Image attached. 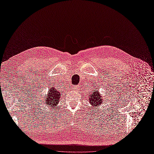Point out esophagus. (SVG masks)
<instances>
[{"mask_svg":"<svg viewBox=\"0 0 154 154\" xmlns=\"http://www.w3.org/2000/svg\"><path fill=\"white\" fill-rule=\"evenodd\" d=\"M73 89H75V90H78V89H79V86H77H77H73Z\"/></svg>","mask_w":154,"mask_h":154,"instance_id":"1","label":"esophagus"}]
</instances>
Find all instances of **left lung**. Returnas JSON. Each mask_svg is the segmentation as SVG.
Wrapping results in <instances>:
<instances>
[{"label": "left lung", "instance_id": "1", "mask_svg": "<svg viewBox=\"0 0 154 154\" xmlns=\"http://www.w3.org/2000/svg\"><path fill=\"white\" fill-rule=\"evenodd\" d=\"M101 98V96L100 95L98 91H94L91 96H89V103L92 105L98 106L101 104L103 101Z\"/></svg>", "mask_w": 154, "mask_h": 154}]
</instances>
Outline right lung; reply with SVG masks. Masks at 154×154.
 <instances>
[{
	"label": "right lung",
	"mask_w": 154,
	"mask_h": 154,
	"mask_svg": "<svg viewBox=\"0 0 154 154\" xmlns=\"http://www.w3.org/2000/svg\"><path fill=\"white\" fill-rule=\"evenodd\" d=\"M45 103L48 106H56L59 103L60 99V93L59 91H56L54 88L50 89V91L45 96Z\"/></svg>",
	"instance_id": "obj_1"
}]
</instances>
